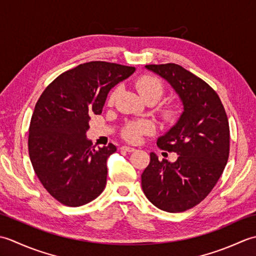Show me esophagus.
Masks as SVG:
<instances>
[{
	"instance_id": "1",
	"label": "esophagus",
	"mask_w": 256,
	"mask_h": 256,
	"mask_svg": "<svg viewBox=\"0 0 256 256\" xmlns=\"http://www.w3.org/2000/svg\"><path fill=\"white\" fill-rule=\"evenodd\" d=\"M122 150L127 151V152H134V151L136 149H134V148H132V147H127V146H122Z\"/></svg>"
}]
</instances>
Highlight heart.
I'll list each match as a JSON object with an SVG mask.
<instances>
[{"mask_svg": "<svg viewBox=\"0 0 256 256\" xmlns=\"http://www.w3.org/2000/svg\"><path fill=\"white\" fill-rule=\"evenodd\" d=\"M136 88H137L139 94L146 102L154 100L156 102L162 97L164 92L162 82H161L160 78L154 75H144L142 77H139L138 80H136ZM118 92L119 87H114L110 92H109L107 98L108 105H114V102L118 96ZM161 114H162V118L164 120H172L176 116V109L174 107L164 108L162 112H161ZM154 132V126L151 122L136 120L126 124V127L122 129V136L124 140H127L129 142L138 144L142 142V139L144 136H150Z\"/></svg>", "mask_w": 256, "mask_h": 256, "instance_id": "b5f03b06", "label": "heart"}]
</instances>
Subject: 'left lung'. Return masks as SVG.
<instances>
[{"instance_id":"left-lung-1","label":"left lung","mask_w":256,"mask_h":256,"mask_svg":"<svg viewBox=\"0 0 256 256\" xmlns=\"http://www.w3.org/2000/svg\"><path fill=\"white\" fill-rule=\"evenodd\" d=\"M146 67L170 82L184 112L157 142L159 148L179 154L178 159L170 164L151 152L142 186L160 210L184 212L204 200L223 174L230 152L228 116L216 92L182 66L168 62Z\"/></svg>"}]
</instances>
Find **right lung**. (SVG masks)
Returning <instances> with one entry per match:
<instances>
[{
	"mask_svg": "<svg viewBox=\"0 0 256 256\" xmlns=\"http://www.w3.org/2000/svg\"><path fill=\"white\" fill-rule=\"evenodd\" d=\"M134 67L90 62L66 70L42 92L30 118L28 154L38 180L62 204L80 206L106 186L107 159L117 150L87 140L90 116L102 114L108 92Z\"/></svg>",
	"mask_w": 256,
	"mask_h": 256,
	"instance_id": "right-lung-1",
	"label": "right lung"
}]
</instances>
